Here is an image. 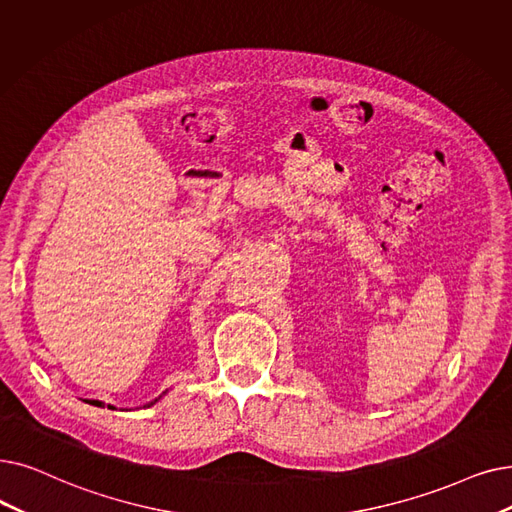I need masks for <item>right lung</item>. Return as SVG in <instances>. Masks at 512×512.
Masks as SVG:
<instances>
[{
	"mask_svg": "<svg viewBox=\"0 0 512 512\" xmlns=\"http://www.w3.org/2000/svg\"><path fill=\"white\" fill-rule=\"evenodd\" d=\"M165 393H167V391H163V393H161V395H159V397H154V399H152V402H148V404H144V408H150V406H154V404H157V402H159V399H161V397H163V395H165ZM83 402H85V404H92V406H98V408H102V406H106V404H104V402H100V399H83ZM108 410H117V408H115V406H113V404H108Z\"/></svg>",
	"mask_w": 512,
	"mask_h": 512,
	"instance_id": "1",
	"label": "right lung"
}]
</instances>
